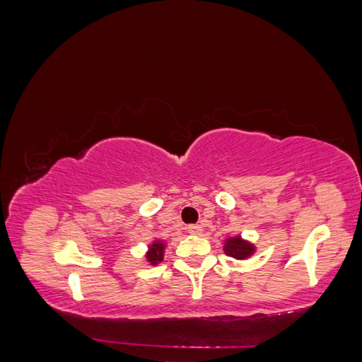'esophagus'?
Segmentation results:
<instances>
[{
	"label": "esophagus",
	"instance_id": "34e87169",
	"mask_svg": "<svg viewBox=\"0 0 362 362\" xmlns=\"http://www.w3.org/2000/svg\"><path fill=\"white\" fill-rule=\"evenodd\" d=\"M187 232L188 233H193V235H197V233L202 232V229H201L199 224H189L188 228H187Z\"/></svg>",
	"mask_w": 362,
	"mask_h": 362
}]
</instances>
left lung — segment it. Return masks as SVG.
Returning <instances> with one entry per match:
<instances>
[{
	"mask_svg": "<svg viewBox=\"0 0 362 362\" xmlns=\"http://www.w3.org/2000/svg\"><path fill=\"white\" fill-rule=\"evenodd\" d=\"M223 250H224V254H228L229 257H233L237 260H245L256 252V246H254L251 242H247V240L242 238V235H235V237H228L224 240Z\"/></svg>",
	"mask_w": 362,
	"mask_h": 362,
	"instance_id": "obj_1",
	"label": "left lung"
}]
</instances>
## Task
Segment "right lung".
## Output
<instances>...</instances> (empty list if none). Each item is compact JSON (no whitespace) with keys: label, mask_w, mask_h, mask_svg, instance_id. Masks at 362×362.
<instances>
[{"label":"right lung","mask_w":362,"mask_h":362,"mask_svg":"<svg viewBox=\"0 0 362 362\" xmlns=\"http://www.w3.org/2000/svg\"><path fill=\"white\" fill-rule=\"evenodd\" d=\"M165 250H166V242L163 240H153V242L147 246V252H146V260L151 265H158L160 262H163V256H165Z\"/></svg>","instance_id":"1"}]
</instances>
